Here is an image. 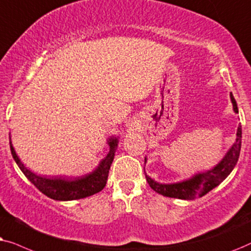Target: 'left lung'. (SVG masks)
Masks as SVG:
<instances>
[{
    "instance_id": "obj_1",
    "label": "left lung",
    "mask_w": 251,
    "mask_h": 251,
    "mask_svg": "<svg viewBox=\"0 0 251 251\" xmlns=\"http://www.w3.org/2000/svg\"><path fill=\"white\" fill-rule=\"evenodd\" d=\"M230 100H232L233 103V109L238 113V105H236V101L233 98L232 93H230ZM241 139L242 129L241 125H240L238 127V132H236V140L234 145L228 150V152L226 153L222 162L208 172L199 173V175L193 176L192 179L178 183H171V185H164V183L153 181L148 176H146L147 181H148L150 188H152L160 195L166 196V198L180 200H194L196 198H201V196L205 195L210 190L218 186L223 180H225L226 176L234 169L236 162L239 159L240 150H241Z\"/></svg>"
}]
</instances>
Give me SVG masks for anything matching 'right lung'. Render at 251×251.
Returning a JSON list of instances; mask_svg holds the SVG:
<instances>
[{
	"instance_id": "1",
	"label": "right lung",
	"mask_w": 251,
	"mask_h": 251,
	"mask_svg": "<svg viewBox=\"0 0 251 251\" xmlns=\"http://www.w3.org/2000/svg\"><path fill=\"white\" fill-rule=\"evenodd\" d=\"M110 151L104 159L100 163L98 169L89 175L81 178H75V180H66L59 178H45V176H36L35 173L26 169L24 164L19 160L18 156L13 149L10 142V149L13 159L24 173L26 178L38 188L40 192L45 194L48 198L57 201H72V200H79L87 198V196L94 195V194L101 192L104 188L106 180H108L109 170L112 164L113 156L118 145V139L110 138L109 139Z\"/></svg>"
}]
</instances>
